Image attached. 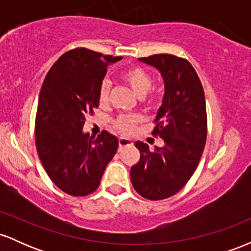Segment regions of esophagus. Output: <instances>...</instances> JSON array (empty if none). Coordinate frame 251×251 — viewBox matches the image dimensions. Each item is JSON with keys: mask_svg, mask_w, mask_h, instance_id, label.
Returning <instances> with one entry per match:
<instances>
[{"mask_svg": "<svg viewBox=\"0 0 251 251\" xmlns=\"http://www.w3.org/2000/svg\"><path fill=\"white\" fill-rule=\"evenodd\" d=\"M132 140L131 139H128V138H125V137H120L119 138V148L120 149H123V148H125V146H129V145H132Z\"/></svg>", "mask_w": 251, "mask_h": 251, "instance_id": "obj_1", "label": "esophagus"}]
</instances>
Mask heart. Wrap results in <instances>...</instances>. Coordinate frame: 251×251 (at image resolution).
Wrapping results in <instances>:
<instances>
[{"mask_svg": "<svg viewBox=\"0 0 251 251\" xmlns=\"http://www.w3.org/2000/svg\"><path fill=\"white\" fill-rule=\"evenodd\" d=\"M123 79L131 87L132 91L138 98H144L149 93L152 87L151 76L145 71L139 67H131L126 70L123 74ZM109 92L108 81H102L99 89V99L101 102L107 101ZM152 101H150L151 103ZM142 122V117L139 116H123L118 118L117 127L124 133H131L134 131L135 126Z\"/></svg>", "mask_w": 251, "mask_h": 251, "instance_id": "b5f03b06", "label": "heart"}]
</instances>
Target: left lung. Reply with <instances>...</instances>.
I'll list each match as a JSON object with an SVG mask.
<instances>
[{
    "mask_svg": "<svg viewBox=\"0 0 251 251\" xmlns=\"http://www.w3.org/2000/svg\"><path fill=\"white\" fill-rule=\"evenodd\" d=\"M138 60L159 71L163 77L165 91L152 134L163 138L164 146L150 151L148 144L135 142L140 159L131 168V181L143 197L165 200L188 183L200 163L208 126L205 97L188 60L171 54Z\"/></svg>",
    "mask_w": 251,
    "mask_h": 251,
    "instance_id": "1",
    "label": "left lung"
}]
</instances>
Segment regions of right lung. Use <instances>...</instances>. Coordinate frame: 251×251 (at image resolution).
<instances>
[{"label": "right lung", "instance_id": "obj_1", "mask_svg": "<svg viewBox=\"0 0 251 251\" xmlns=\"http://www.w3.org/2000/svg\"><path fill=\"white\" fill-rule=\"evenodd\" d=\"M122 59L76 48L60 56L43 81L35 120L37 153L53 183L71 196L96 191L118 150L116 135L102 131L94 138L83 125L99 106L107 66Z\"/></svg>", "mask_w": 251, "mask_h": 251}]
</instances>
